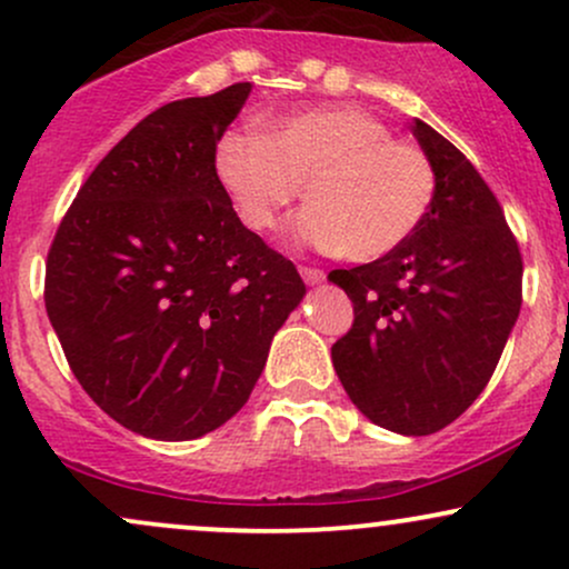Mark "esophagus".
<instances>
[{
	"mask_svg": "<svg viewBox=\"0 0 569 569\" xmlns=\"http://www.w3.org/2000/svg\"><path fill=\"white\" fill-rule=\"evenodd\" d=\"M299 276L305 278V283L316 286V283H321V280L326 278V272L318 270V267H299Z\"/></svg>",
	"mask_w": 569,
	"mask_h": 569,
	"instance_id": "1",
	"label": "esophagus"
}]
</instances>
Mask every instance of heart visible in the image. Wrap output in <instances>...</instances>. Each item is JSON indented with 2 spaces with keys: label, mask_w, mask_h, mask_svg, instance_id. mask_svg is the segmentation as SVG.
Wrapping results in <instances>:
<instances>
[{
  "label": "heart",
  "mask_w": 569,
  "mask_h": 569,
  "mask_svg": "<svg viewBox=\"0 0 569 569\" xmlns=\"http://www.w3.org/2000/svg\"><path fill=\"white\" fill-rule=\"evenodd\" d=\"M217 173L234 213L253 232L276 230L289 206L293 238L352 262L388 257L420 230L436 200L426 149L393 139L380 117L356 107L302 109L270 133L232 130L217 149Z\"/></svg>",
  "instance_id": "1"
}]
</instances>
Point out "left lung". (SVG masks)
<instances>
[{
  "mask_svg": "<svg viewBox=\"0 0 569 569\" xmlns=\"http://www.w3.org/2000/svg\"><path fill=\"white\" fill-rule=\"evenodd\" d=\"M415 136L436 168V200L388 257L329 272L356 312L331 361L375 426L428 436L487 388L519 318L525 264L471 160L422 120Z\"/></svg>",
  "mask_w": 569,
  "mask_h": 569,
  "instance_id": "8db88e82",
  "label": "left lung"
}]
</instances>
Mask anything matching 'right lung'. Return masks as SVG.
Wrapping results in <instances>:
<instances>
[{
    "label": "right lung",
    "mask_w": 569,
    "mask_h": 569,
    "mask_svg": "<svg viewBox=\"0 0 569 569\" xmlns=\"http://www.w3.org/2000/svg\"><path fill=\"white\" fill-rule=\"evenodd\" d=\"M251 82L181 98L96 166L61 219L44 307L93 401L133 433L187 441L238 411L305 283L246 230L217 143Z\"/></svg>",
    "instance_id": "right-lung-1"
}]
</instances>
